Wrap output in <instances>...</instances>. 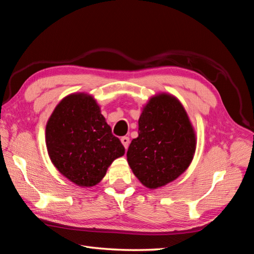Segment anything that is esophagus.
Here are the masks:
<instances>
[{"label":"esophagus","instance_id":"34e87169","mask_svg":"<svg viewBox=\"0 0 254 254\" xmlns=\"http://www.w3.org/2000/svg\"><path fill=\"white\" fill-rule=\"evenodd\" d=\"M121 142H122V144H123V145H124V147L127 149V148H128V146H129V142H130L129 137H128V136H122Z\"/></svg>","mask_w":254,"mask_h":254}]
</instances>
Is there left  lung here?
Masks as SVG:
<instances>
[{
  "label": "left lung",
  "mask_w": 254,
  "mask_h": 254,
  "mask_svg": "<svg viewBox=\"0 0 254 254\" xmlns=\"http://www.w3.org/2000/svg\"><path fill=\"white\" fill-rule=\"evenodd\" d=\"M196 149V135L187 111L176 97L149 99L139 119V136L127 151V161L143 186L158 189L187 171Z\"/></svg>",
  "instance_id": "obj_1"
}]
</instances>
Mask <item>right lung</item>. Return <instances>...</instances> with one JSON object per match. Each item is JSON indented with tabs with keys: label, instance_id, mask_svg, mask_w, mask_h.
<instances>
[{
	"label": "right lung",
	"instance_id": "obj_1",
	"mask_svg": "<svg viewBox=\"0 0 254 254\" xmlns=\"http://www.w3.org/2000/svg\"><path fill=\"white\" fill-rule=\"evenodd\" d=\"M49 156L57 170L79 187H93L113 161L125 153L95 99L71 94L53 111L45 128Z\"/></svg>",
	"mask_w": 254,
	"mask_h": 254
}]
</instances>
